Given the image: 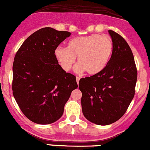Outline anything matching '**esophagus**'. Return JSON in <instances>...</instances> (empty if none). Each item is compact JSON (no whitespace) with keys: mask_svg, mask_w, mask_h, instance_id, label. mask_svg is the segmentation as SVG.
Returning a JSON list of instances; mask_svg holds the SVG:
<instances>
[{"mask_svg":"<svg viewBox=\"0 0 150 150\" xmlns=\"http://www.w3.org/2000/svg\"><path fill=\"white\" fill-rule=\"evenodd\" d=\"M76 82H77V84H79V79H80V77H79V76H76Z\"/></svg>","mask_w":150,"mask_h":150,"instance_id":"esophagus-1","label":"esophagus"}]
</instances>
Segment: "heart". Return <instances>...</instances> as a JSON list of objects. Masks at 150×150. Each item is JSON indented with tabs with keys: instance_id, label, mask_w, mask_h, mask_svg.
I'll use <instances>...</instances> for the list:
<instances>
[{
	"instance_id": "1",
	"label": "heart",
	"mask_w": 150,
	"mask_h": 150,
	"mask_svg": "<svg viewBox=\"0 0 150 150\" xmlns=\"http://www.w3.org/2000/svg\"><path fill=\"white\" fill-rule=\"evenodd\" d=\"M112 52V41L107 35H91L72 38L68 47L59 46L55 49L54 55L60 66L65 71L73 68L76 62L78 74L87 71L94 75L103 71L108 65Z\"/></svg>"
}]
</instances>
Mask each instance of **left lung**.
<instances>
[{
	"label": "left lung",
	"instance_id": "8db88e82",
	"mask_svg": "<svg viewBox=\"0 0 150 150\" xmlns=\"http://www.w3.org/2000/svg\"><path fill=\"white\" fill-rule=\"evenodd\" d=\"M111 57L105 69L79 80L84 116L92 123L108 125L126 112L135 95L137 69L133 54L125 39L112 30Z\"/></svg>",
	"mask_w": 150,
	"mask_h": 150
}]
</instances>
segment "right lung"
<instances>
[{"instance_id":"right-lung-1","label":"right lung","mask_w":150,"mask_h":150,"mask_svg":"<svg viewBox=\"0 0 150 150\" xmlns=\"http://www.w3.org/2000/svg\"><path fill=\"white\" fill-rule=\"evenodd\" d=\"M69 31L45 27L30 35L14 59L12 91L23 113L30 121L48 125L62 115L71 92L78 87L76 76L66 73L54 55Z\"/></svg>"}]
</instances>
